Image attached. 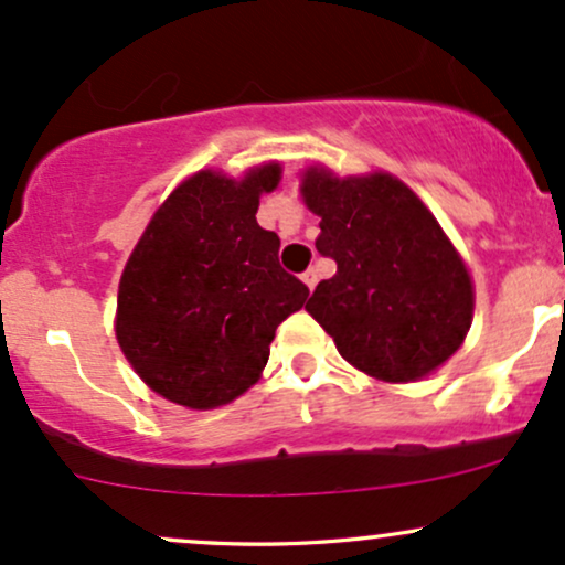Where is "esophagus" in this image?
Instances as JSON below:
<instances>
[{
  "mask_svg": "<svg viewBox=\"0 0 565 565\" xmlns=\"http://www.w3.org/2000/svg\"><path fill=\"white\" fill-rule=\"evenodd\" d=\"M302 284H305V287H308L310 291L316 289V284H319V276H316V270H313V268L305 270V274H302Z\"/></svg>",
  "mask_w": 565,
  "mask_h": 565,
  "instance_id": "34e87169",
  "label": "esophagus"
}]
</instances>
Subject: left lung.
<instances>
[{
	"label": "left lung",
	"mask_w": 565,
	"mask_h": 565,
	"mask_svg": "<svg viewBox=\"0 0 565 565\" xmlns=\"http://www.w3.org/2000/svg\"><path fill=\"white\" fill-rule=\"evenodd\" d=\"M305 206L321 217L316 249L337 274L305 310L350 366L391 385L417 382L462 348L476 310L465 257L425 201L385 170H302Z\"/></svg>",
	"instance_id": "left-lung-1"
}]
</instances>
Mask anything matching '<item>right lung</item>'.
<instances>
[{"mask_svg":"<svg viewBox=\"0 0 565 565\" xmlns=\"http://www.w3.org/2000/svg\"><path fill=\"white\" fill-rule=\"evenodd\" d=\"M278 161L228 178L199 170L159 204L121 270L116 342L135 374L172 404L217 408L263 377L278 323L308 287L278 265V236L257 225Z\"/></svg>","mask_w":565,"mask_h":565,"instance_id":"right-lung-1","label":"right lung"}]
</instances>
